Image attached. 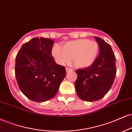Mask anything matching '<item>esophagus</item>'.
<instances>
[{
	"mask_svg": "<svg viewBox=\"0 0 132 132\" xmlns=\"http://www.w3.org/2000/svg\"><path fill=\"white\" fill-rule=\"evenodd\" d=\"M72 70H73V69H70V68H68V67H67V68H66V72H72Z\"/></svg>",
	"mask_w": 132,
	"mask_h": 132,
	"instance_id": "obj_1",
	"label": "esophagus"
}]
</instances>
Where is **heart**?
<instances>
[{"label":"heart","mask_w":132,"mask_h":132,"mask_svg":"<svg viewBox=\"0 0 132 132\" xmlns=\"http://www.w3.org/2000/svg\"><path fill=\"white\" fill-rule=\"evenodd\" d=\"M98 53V44L86 39L68 42L63 45V49L59 45H55L52 50V55L58 63H69L73 59L74 65L80 68L92 65Z\"/></svg>","instance_id":"1"}]
</instances>
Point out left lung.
Masks as SVG:
<instances>
[{"mask_svg": "<svg viewBox=\"0 0 132 132\" xmlns=\"http://www.w3.org/2000/svg\"><path fill=\"white\" fill-rule=\"evenodd\" d=\"M94 38L100 48L98 56L90 66L75 71L77 93L81 100L89 102L100 100L108 93L117 72L116 56L111 46L101 38Z\"/></svg>", "mask_w": 132, "mask_h": 132, "instance_id": "left-lung-1", "label": "left lung"}]
</instances>
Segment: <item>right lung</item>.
I'll list each match as a JSON object with an SVG mask.
<instances>
[{
  "instance_id": "1",
  "label": "right lung",
  "mask_w": 132,
  "mask_h": 132,
  "mask_svg": "<svg viewBox=\"0 0 132 132\" xmlns=\"http://www.w3.org/2000/svg\"><path fill=\"white\" fill-rule=\"evenodd\" d=\"M54 41L35 38L21 46L15 58V77L20 91L35 102L54 97L66 76L64 66L52 56Z\"/></svg>"
}]
</instances>
